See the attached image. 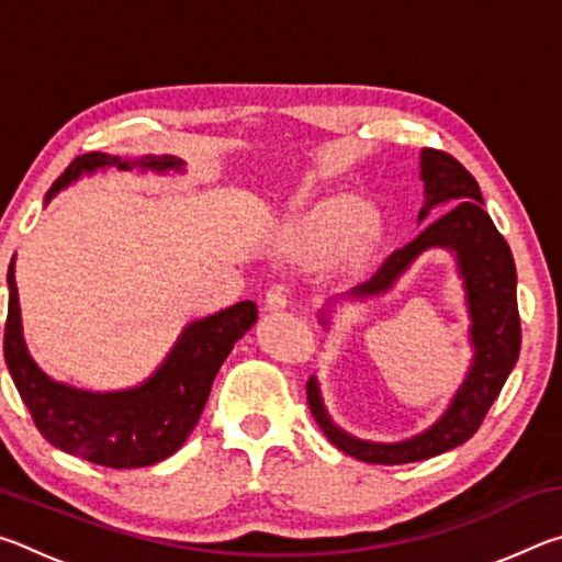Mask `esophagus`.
Listing matches in <instances>:
<instances>
[{"instance_id": "esophagus-1", "label": "esophagus", "mask_w": 562, "mask_h": 562, "mask_svg": "<svg viewBox=\"0 0 562 562\" xmlns=\"http://www.w3.org/2000/svg\"><path fill=\"white\" fill-rule=\"evenodd\" d=\"M290 304V290L282 288V284H272L265 294V312H272V315H278V312L288 310Z\"/></svg>"}]
</instances>
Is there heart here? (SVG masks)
<instances>
[{
    "mask_svg": "<svg viewBox=\"0 0 562 562\" xmlns=\"http://www.w3.org/2000/svg\"><path fill=\"white\" fill-rule=\"evenodd\" d=\"M372 207L357 195H337L319 203L290 237V252L304 262H319L367 227Z\"/></svg>",
    "mask_w": 562,
    "mask_h": 562,
    "instance_id": "1",
    "label": "heart"
}]
</instances>
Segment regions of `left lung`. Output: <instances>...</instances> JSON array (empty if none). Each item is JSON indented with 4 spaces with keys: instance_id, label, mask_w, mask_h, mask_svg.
<instances>
[{
    "instance_id": "left-lung-1",
    "label": "left lung",
    "mask_w": 562,
    "mask_h": 562,
    "mask_svg": "<svg viewBox=\"0 0 562 562\" xmlns=\"http://www.w3.org/2000/svg\"><path fill=\"white\" fill-rule=\"evenodd\" d=\"M418 178L424 183V205L418 211V223L429 221V215L439 207H449V211L426 225L412 243L389 255L369 274V280L359 282L345 294L329 297L317 310V322L329 331L347 304L367 307L386 297L422 255L446 250L456 262L465 315H469L471 361L449 404L426 429L402 441L359 439L341 429L327 412L319 379L310 376L307 382L310 412L327 439L339 451L379 465L424 461L469 441L491 404L498 398L520 355L516 262H513L508 243L496 231L491 215L483 211L479 183L459 160L431 148H422L418 154Z\"/></svg>"
}]
</instances>
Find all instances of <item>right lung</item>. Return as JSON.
Segmentation results:
<instances>
[{
  "mask_svg": "<svg viewBox=\"0 0 562 562\" xmlns=\"http://www.w3.org/2000/svg\"><path fill=\"white\" fill-rule=\"evenodd\" d=\"M106 170H138L154 176H183L186 160L178 156L121 158L111 154L79 156L49 188L44 205L61 190ZM14 260L9 262V312L4 327V361L22 402L30 408L36 429L56 449L109 469H140L176 453L195 429L213 379L231 355L235 341L258 322L255 302L188 322L173 347L144 382L123 389H83L59 382L44 372L24 339L22 307L14 280Z\"/></svg>",
  "mask_w": 562,
  "mask_h": 562,
  "instance_id": "add662e5",
  "label": "right lung"
}]
</instances>
